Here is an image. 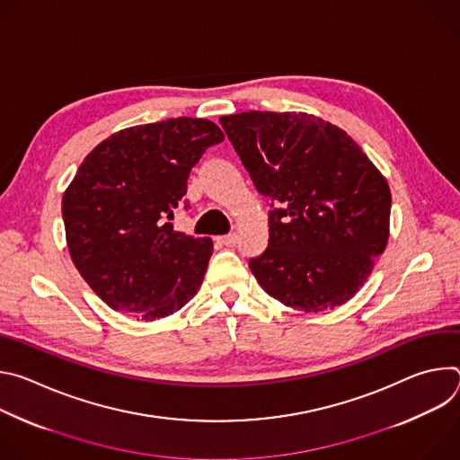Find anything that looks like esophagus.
I'll use <instances>...</instances> for the list:
<instances>
[{"label": "esophagus", "instance_id": "esophagus-1", "mask_svg": "<svg viewBox=\"0 0 460 460\" xmlns=\"http://www.w3.org/2000/svg\"><path fill=\"white\" fill-rule=\"evenodd\" d=\"M236 240H238V236H236L234 233H229V234H224V236H220V238H218V242H220L222 245H229V247H231V245H234V243H236Z\"/></svg>", "mask_w": 460, "mask_h": 460}]
</instances>
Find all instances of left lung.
<instances>
[{
	"label": "left lung",
	"instance_id": "8db88e82",
	"mask_svg": "<svg viewBox=\"0 0 460 460\" xmlns=\"http://www.w3.org/2000/svg\"><path fill=\"white\" fill-rule=\"evenodd\" d=\"M220 123L271 200L270 245L249 260L258 284L305 313L348 302L387 243L385 178L342 128L305 112L249 111Z\"/></svg>",
	"mask_w": 460,
	"mask_h": 460
}]
</instances>
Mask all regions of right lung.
I'll return each mask as SVG.
<instances>
[{
    "label": "right lung",
    "instance_id": "right-lung-1",
    "mask_svg": "<svg viewBox=\"0 0 460 460\" xmlns=\"http://www.w3.org/2000/svg\"><path fill=\"white\" fill-rule=\"evenodd\" d=\"M222 140L209 119L169 118L114 133L78 167L61 202L65 234L76 270L114 311L164 318L202 286L211 238L169 220L189 209V172Z\"/></svg>",
    "mask_w": 460,
    "mask_h": 460
}]
</instances>
